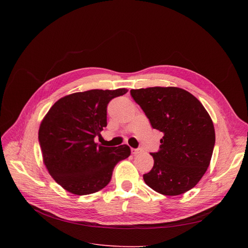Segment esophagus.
<instances>
[{
	"label": "esophagus",
	"instance_id": "esophagus-1",
	"mask_svg": "<svg viewBox=\"0 0 248 248\" xmlns=\"http://www.w3.org/2000/svg\"><path fill=\"white\" fill-rule=\"evenodd\" d=\"M131 153H132V155H138L139 153H140V149H131Z\"/></svg>",
	"mask_w": 248,
	"mask_h": 248
}]
</instances>
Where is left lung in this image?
Listing matches in <instances>:
<instances>
[{
  "mask_svg": "<svg viewBox=\"0 0 248 248\" xmlns=\"http://www.w3.org/2000/svg\"><path fill=\"white\" fill-rule=\"evenodd\" d=\"M154 129L163 133L145 183L164 196L190 190L210 166L215 144L212 119L192 94L177 87L130 90Z\"/></svg>",
  "mask_w": 248,
  "mask_h": 248,
  "instance_id": "8db88e82",
  "label": "left lung"
}]
</instances>
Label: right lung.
Masks as SVG:
<instances>
[{
    "instance_id": "1",
    "label": "right lung",
    "mask_w": 248,
    "mask_h": 248,
    "mask_svg": "<svg viewBox=\"0 0 248 248\" xmlns=\"http://www.w3.org/2000/svg\"><path fill=\"white\" fill-rule=\"evenodd\" d=\"M128 90H89L66 95L41 121L38 140L44 164L65 190L85 196L104 188L116 164L130 155L127 145L103 147L94 138L107 127V107Z\"/></svg>"
}]
</instances>
